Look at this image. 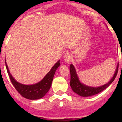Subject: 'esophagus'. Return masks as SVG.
Wrapping results in <instances>:
<instances>
[{
	"mask_svg": "<svg viewBox=\"0 0 122 122\" xmlns=\"http://www.w3.org/2000/svg\"><path fill=\"white\" fill-rule=\"evenodd\" d=\"M71 55H70V54L68 53V52L66 53L64 56V61H66V62H70V60H71Z\"/></svg>",
	"mask_w": 122,
	"mask_h": 122,
	"instance_id": "obj_1",
	"label": "esophagus"
}]
</instances>
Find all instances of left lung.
Instances as JSON below:
<instances>
[{"label":"left lung","mask_w":122,"mask_h":122,"mask_svg":"<svg viewBox=\"0 0 122 122\" xmlns=\"http://www.w3.org/2000/svg\"><path fill=\"white\" fill-rule=\"evenodd\" d=\"M118 67H119V64L117 66L116 70L114 74L113 77L112 78L111 80L108 82L107 84L103 85V86H100L98 87H89L86 85L82 84L80 81L78 77L77 76V73H76V69L73 65L71 64L70 66V74H71V80H70V86L72 88V91L74 93H77L79 96L82 97H88L92 96L95 95V94H98L100 93L101 92L104 90V89L109 87V86L112 83L115 79L116 77L117 76V74L118 72Z\"/></svg>","instance_id":"left-lung-1"}]
</instances>
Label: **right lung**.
Masks as SVG:
<instances>
[{
	"label": "right lung",
	"instance_id": "obj_1",
	"mask_svg": "<svg viewBox=\"0 0 122 122\" xmlns=\"http://www.w3.org/2000/svg\"><path fill=\"white\" fill-rule=\"evenodd\" d=\"M5 64L10 80L18 93L26 99L37 100L43 97L50 89L54 74L56 69L60 66V62L59 60L41 81L32 85H24L17 82L11 76L6 62Z\"/></svg>",
	"mask_w": 122,
	"mask_h": 122
}]
</instances>
